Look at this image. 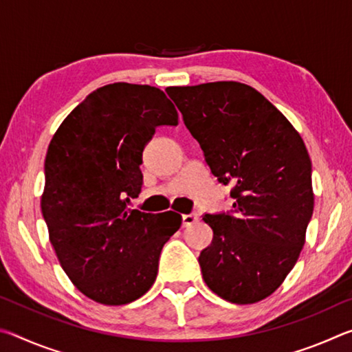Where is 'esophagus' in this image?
I'll use <instances>...</instances> for the list:
<instances>
[{"mask_svg": "<svg viewBox=\"0 0 352 352\" xmlns=\"http://www.w3.org/2000/svg\"><path fill=\"white\" fill-rule=\"evenodd\" d=\"M199 220V216L195 212H190V214H183L182 216V223H183V226H190V225H194L195 222H197Z\"/></svg>", "mask_w": 352, "mask_h": 352, "instance_id": "esophagus-1", "label": "esophagus"}]
</instances>
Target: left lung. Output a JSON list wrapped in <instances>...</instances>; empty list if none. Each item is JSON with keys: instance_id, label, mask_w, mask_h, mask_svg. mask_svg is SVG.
Instances as JSON below:
<instances>
[{"instance_id": "1", "label": "left lung", "mask_w": 352, "mask_h": 352, "mask_svg": "<svg viewBox=\"0 0 352 352\" xmlns=\"http://www.w3.org/2000/svg\"><path fill=\"white\" fill-rule=\"evenodd\" d=\"M233 211L205 214L212 242L199 256L208 287L234 305L272 295L294 269L314 212L312 163L275 105L241 82L169 87Z\"/></svg>"}]
</instances>
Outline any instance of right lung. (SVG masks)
<instances>
[{
  "instance_id": "1",
  "label": "right lung",
  "mask_w": 352,
  "mask_h": 352,
  "mask_svg": "<svg viewBox=\"0 0 352 352\" xmlns=\"http://www.w3.org/2000/svg\"><path fill=\"white\" fill-rule=\"evenodd\" d=\"M177 124L160 88L116 82L88 94L47 147L40 205L50 241L71 283L100 305L144 295L180 228V214L129 208L141 190L144 146L158 126Z\"/></svg>"
}]
</instances>
